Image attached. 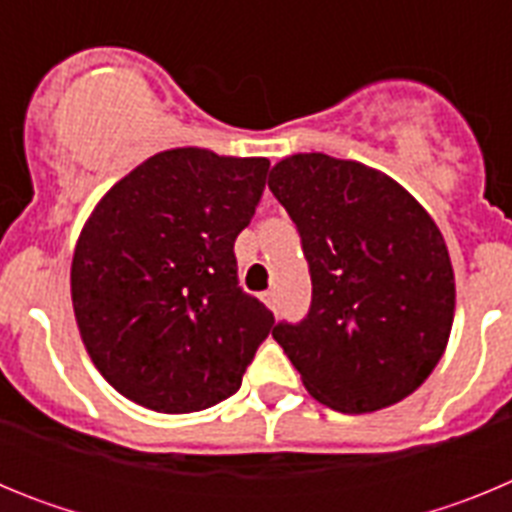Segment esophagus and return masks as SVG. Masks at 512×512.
Here are the masks:
<instances>
[{
    "label": "esophagus",
    "mask_w": 512,
    "mask_h": 512,
    "mask_svg": "<svg viewBox=\"0 0 512 512\" xmlns=\"http://www.w3.org/2000/svg\"><path fill=\"white\" fill-rule=\"evenodd\" d=\"M261 300L266 302V305L271 307V310H277V292H274V289H269V292H264V295H261Z\"/></svg>",
    "instance_id": "esophagus-1"
}]
</instances>
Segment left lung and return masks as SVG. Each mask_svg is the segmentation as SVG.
<instances>
[{"label": "left lung", "mask_w": 512, "mask_h": 512, "mask_svg": "<svg viewBox=\"0 0 512 512\" xmlns=\"http://www.w3.org/2000/svg\"><path fill=\"white\" fill-rule=\"evenodd\" d=\"M310 266V310L274 325L307 392L341 413H372L436 369L454 323V269L431 215L390 176L297 153L269 179Z\"/></svg>", "instance_id": "8db88e82"}]
</instances>
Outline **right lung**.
<instances>
[{"mask_svg": "<svg viewBox=\"0 0 512 512\" xmlns=\"http://www.w3.org/2000/svg\"><path fill=\"white\" fill-rule=\"evenodd\" d=\"M266 174V158L174 148L130 171L92 212L71 300L81 341L120 395L174 415L238 392L274 328V312L238 284L233 251Z\"/></svg>", "mask_w": 512, "mask_h": 512, "instance_id": "1", "label": "right lung"}]
</instances>
